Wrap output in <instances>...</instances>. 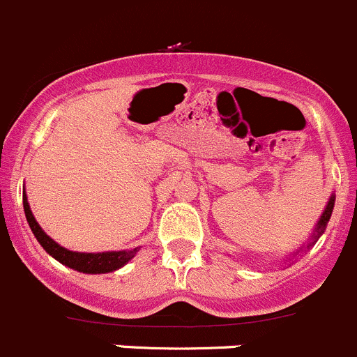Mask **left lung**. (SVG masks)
<instances>
[{
	"label": "left lung",
	"instance_id": "left-lung-1",
	"mask_svg": "<svg viewBox=\"0 0 357 357\" xmlns=\"http://www.w3.org/2000/svg\"><path fill=\"white\" fill-rule=\"evenodd\" d=\"M333 203H335V197L332 196V197H330L328 204H326L325 211H323L321 218H319L318 225H316V230H314V234H313V238H314V241H316V238L319 237V235H321L323 232H325V227H326V223H328L330 216H332V211H333ZM311 244H313V242H311Z\"/></svg>",
	"mask_w": 357,
	"mask_h": 357
}]
</instances>
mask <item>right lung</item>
I'll return each mask as SVG.
<instances>
[{"mask_svg":"<svg viewBox=\"0 0 357 357\" xmlns=\"http://www.w3.org/2000/svg\"><path fill=\"white\" fill-rule=\"evenodd\" d=\"M24 211L32 234L36 235L39 244L46 249V252H50L54 259L63 263L65 266L73 268V270L77 271H82V273H108V271H115L119 270V268H122L127 261L134 258L135 252L139 251V248L130 249V251L98 252V255H93V252L68 251V249L58 245L53 238L47 237V235L44 234V230L39 227V223L36 222L34 215H32L31 206H29L27 197H25V190H24Z\"/></svg>","mask_w":357,"mask_h":357,"instance_id":"1","label":"right lung"}]
</instances>
